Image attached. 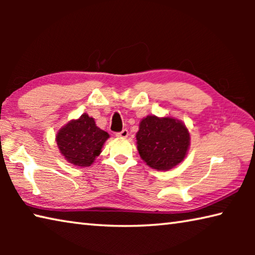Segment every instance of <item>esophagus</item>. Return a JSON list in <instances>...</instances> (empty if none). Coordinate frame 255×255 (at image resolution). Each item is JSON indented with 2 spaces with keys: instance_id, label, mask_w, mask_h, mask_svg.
<instances>
[{
  "instance_id": "34e87169",
  "label": "esophagus",
  "mask_w": 255,
  "mask_h": 255,
  "mask_svg": "<svg viewBox=\"0 0 255 255\" xmlns=\"http://www.w3.org/2000/svg\"><path fill=\"white\" fill-rule=\"evenodd\" d=\"M128 135H129V132H128L127 129H123L122 131L116 132V136L120 137V138H126V137H128Z\"/></svg>"
}]
</instances>
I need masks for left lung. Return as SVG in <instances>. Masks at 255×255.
Listing matches in <instances>:
<instances>
[{
    "instance_id": "1",
    "label": "left lung",
    "mask_w": 255,
    "mask_h": 255,
    "mask_svg": "<svg viewBox=\"0 0 255 255\" xmlns=\"http://www.w3.org/2000/svg\"><path fill=\"white\" fill-rule=\"evenodd\" d=\"M137 149L147 165L166 171L179 164L187 155L190 135L179 120L147 116L139 124L136 135Z\"/></svg>"
}]
</instances>
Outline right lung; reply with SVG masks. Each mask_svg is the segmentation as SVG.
I'll return each instance as SVG.
<instances>
[{
  "label": "right lung",
  "instance_id": "1",
  "mask_svg": "<svg viewBox=\"0 0 255 255\" xmlns=\"http://www.w3.org/2000/svg\"><path fill=\"white\" fill-rule=\"evenodd\" d=\"M108 138L109 133L97 127L94 119L84 114L60 129L56 140L68 162L77 166H90L101 153Z\"/></svg>",
  "mask_w": 255,
  "mask_h": 255
}]
</instances>
